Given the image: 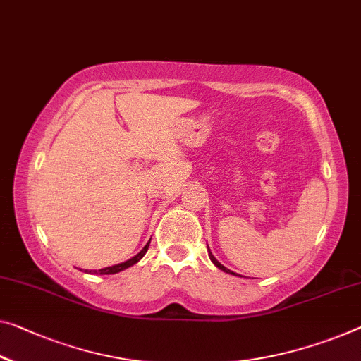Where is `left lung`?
I'll return each mask as SVG.
<instances>
[{"mask_svg":"<svg viewBox=\"0 0 361 361\" xmlns=\"http://www.w3.org/2000/svg\"><path fill=\"white\" fill-rule=\"evenodd\" d=\"M209 258H212V262L216 264V266H218V268L219 269H223V271H226V273H231V274H234V273H232V271H229V269H227L226 268V266H223V264H221L219 262H218V259H216L214 257H213V253H209Z\"/></svg>","mask_w":361,"mask_h":361,"instance_id":"obj_1","label":"left lung"}]
</instances>
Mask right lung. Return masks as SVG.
<instances>
[{"instance_id": "add662e5", "label": "right lung", "mask_w": 361, "mask_h": 361, "mask_svg": "<svg viewBox=\"0 0 361 361\" xmlns=\"http://www.w3.org/2000/svg\"><path fill=\"white\" fill-rule=\"evenodd\" d=\"M148 247H149V242L147 243L145 247H143V250L140 253H137L134 258L127 259V262H124V263H119V264H114V266H108V268H103V269H98V271H85V273H93V274H116V273H119V271L127 269V268H129V266L135 264L137 262H140V259L143 258V255L147 253Z\"/></svg>"}]
</instances>
